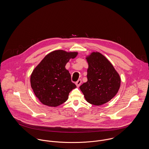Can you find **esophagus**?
Segmentation results:
<instances>
[{
    "label": "esophagus",
    "mask_w": 149,
    "mask_h": 149,
    "mask_svg": "<svg viewBox=\"0 0 149 149\" xmlns=\"http://www.w3.org/2000/svg\"><path fill=\"white\" fill-rule=\"evenodd\" d=\"M81 79H79V80H78L77 82H76V85H77V87H79L80 85H81Z\"/></svg>",
    "instance_id": "obj_1"
}]
</instances>
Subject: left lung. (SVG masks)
<instances>
[{
    "label": "left lung",
    "instance_id": "1",
    "mask_svg": "<svg viewBox=\"0 0 149 149\" xmlns=\"http://www.w3.org/2000/svg\"><path fill=\"white\" fill-rule=\"evenodd\" d=\"M87 81L80 86L88 102L100 106L109 102L118 93L120 78L104 55L93 52L87 58Z\"/></svg>",
    "mask_w": 149,
    "mask_h": 149
}]
</instances>
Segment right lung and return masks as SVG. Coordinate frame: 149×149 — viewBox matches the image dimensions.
I'll return each mask as SVG.
<instances>
[{"label":"right lung","instance_id":"1","mask_svg":"<svg viewBox=\"0 0 149 149\" xmlns=\"http://www.w3.org/2000/svg\"><path fill=\"white\" fill-rule=\"evenodd\" d=\"M78 52L55 51L47 54L33 70L31 86L39 100L45 105L56 107L64 103L71 91L77 87L65 69L70 58Z\"/></svg>","mask_w":149,"mask_h":149}]
</instances>
